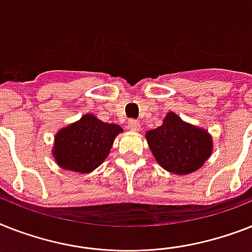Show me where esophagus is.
<instances>
[{"label": "esophagus", "instance_id": "1", "mask_svg": "<svg viewBox=\"0 0 252 252\" xmlns=\"http://www.w3.org/2000/svg\"><path fill=\"white\" fill-rule=\"evenodd\" d=\"M128 129L133 130V132L140 130L141 129L140 122H137V120H129V122H128Z\"/></svg>", "mask_w": 252, "mask_h": 252}]
</instances>
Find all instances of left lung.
Returning a JSON list of instances; mask_svg holds the SVG:
<instances>
[{"label": "left lung", "instance_id": "8db88e82", "mask_svg": "<svg viewBox=\"0 0 252 252\" xmlns=\"http://www.w3.org/2000/svg\"><path fill=\"white\" fill-rule=\"evenodd\" d=\"M151 153L168 172L189 175L199 169L212 154V137L206 129L180 119L175 112L165 115L163 124L146 133Z\"/></svg>", "mask_w": 252, "mask_h": 252}]
</instances>
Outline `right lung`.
<instances>
[{
	"label": "right lung",
	"instance_id": "right-lung-1",
	"mask_svg": "<svg viewBox=\"0 0 252 252\" xmlns=\"http://www.w3.org/2000/svg\"><path fill=\"white\" fill-rule=\"evenodd\" d=\"M123 132L118 124H108L93 114L64 126L55 134L53 147L57 164L73 172L89 173L107 158L115 137Z\"/></svg>",
	"mask_w": 252,
	"mask_h": 252
}]
</instances>
